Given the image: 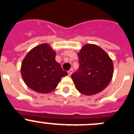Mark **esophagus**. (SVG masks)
Here are the masks:
<instances>
[{"mask_svg": "<svg viewBox=\"0 0 134 134\" xmlns=\"http://www.w3.org/2000/svg\"><path fill=\"white\" fill-rule=\"evenodd\" d=\"M72 73H73V69H71L69 70V71H68L69 76H71V75L72 74Z\"/></svg>", "mask_w": 134, "mask_h": 134, "instance_id": "1", "label": "esophagus"}]
</instances>
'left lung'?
I'll return each mask as SVG.
<instances>
[{
  "label": "left lung",
  "mask_w": 134,
  "mask_h": 134,
  "mask_svg": "<svg viewBox=\"0 0 134 134\" xmlns=\"http://www.w3.org/2000/svg\"><path fill=\"white\" fill-rule=\"evenodd\" d=\"M78 56L79 67L71 75L75 88L85 95L103 91L113 75V63L108 55L96 45L86 44Z\"/></svg>",
  "instance_id": "left-lung-1"
}]
</instances>
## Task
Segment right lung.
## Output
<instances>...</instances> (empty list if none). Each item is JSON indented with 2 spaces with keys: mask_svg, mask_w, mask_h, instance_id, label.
<instances>
[{
  "mask_svg": "<svg viewBox=\"0 0 134 134\" xmlns=\"http://www.w3.org/2000/svg\"><path fill=\"white\" fill-rule=\"evenodd\" d=\"M55 52L47 43L32 49L22 61L21 74L27 87L40 93L53 91L67 72L55 61Z\"/></svg>",
  "mask_w": 134,
  "mask_h": 134,
  "instance_id": "1",
  "label": "right lung"
}]
</instances>
